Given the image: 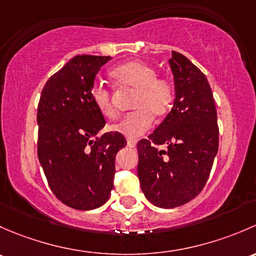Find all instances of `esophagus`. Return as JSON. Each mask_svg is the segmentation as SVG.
<instances>
[{"label":"esophagus","mask_w":256,"mask_h":256,"mask_svg":"<svg viewBox=\"0 0 256 256\" xmlns=\"http://www.w3.org/2000/svg\"><path fill=\"white\" fill-rule=\"evenodd\" d=\"M127 144L129 148H134L136 146V140H134V139H127Z\"/></svg>","instance_id":"34e87169"}]
</instances>
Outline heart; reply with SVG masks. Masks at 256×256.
I'll use <instances>...</instances> for the list:
<instances>
[{"label": "heart", "instance_id": "heart-1", "mask_svg": "<svg viewBox=\"0 0 256 256\" xmlns=\"http://www.w3.org/2000/svg\"><path fill=\"white\" fill-rule=\"evenodd\" d=\"M110 75L117 88L136 90L132 101V108L136 110L126 114L110 127L127 138H138L146 133L152 127V116L164 117L172 106L175 98L172 82L166 78L156 76V70L146 62L132 60L116 66ZM91 100L104 118L114 117L113 94L110 88L96 82L91 88Z\"/></svg>", "mask_w": 256, "mask_h": 256}]
</instances>
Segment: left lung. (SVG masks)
Returning <instances> with one entry per match:
<instances>
[{
  "mask_svg": "<svg viewBox=\"0 0 256 256\" xmlns=\"http://www.w3.org/2000/svg\"><path fill=\"white\" fill-rule=\"evenodd\" d=\"M175 101L168 114L138 148V178L146 200L175 208L206 185L218 152L220 128L206 76L185 55L171 52ZM164 145L166 150H159Z\"/></svg>",
  "mask_w": 256,
  "mask_h": 256,
  "instance_id": "left-lung-1",
  "label": "left lung"
}]
</instances>
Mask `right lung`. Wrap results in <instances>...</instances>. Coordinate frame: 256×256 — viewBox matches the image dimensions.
<instances>
[{
	"label": "right lung",
	"mask_w": 256,
	"mask_h": 256,
	"mask_svg": "<svg viewBox=\"0 0 256 256\" xmlns=\"http://www.w3.org/2000/svg\"><path fill=\"white\" fill-rule=\"evenodd\" d=\"M110 56L78 55L46 81L38 104V158L49 187L71 208L88 210L110 198L114 160L127 144L118 132H107L94 107L91 88Z\"/></svg>",
	"instance_id": "1"
}]
</instances>
